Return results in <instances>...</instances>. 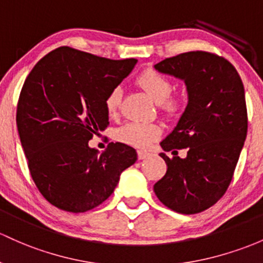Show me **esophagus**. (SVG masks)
Masks as SVG:
<instances>
[{
	"label": "esophagus",
	"instance_id": "obj_1",
	"mask_svg": "<svg viewBox=\"0 0 263 263\" xmlns=\"http://www.w3.org/2000/svg\"><path fill=\"white\" fill-rule=\"evenodd\" d=\"M146 157H149V153H146V152L144 151H138V158H139V160L145 159Z\"/></svg>",
	"mask_w": 263,
	"mask_h": 263
}]
</instances>
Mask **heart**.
<instances>
[{"mask_svg": "<svg viewBox=\"0 0 263 263\" xmlns=\"http://www.w3.org/2000/svg\"><path fill=\"white\" fill-rule=\"evenodd\" d=\"M138 84L149 95V98L158 104L160 110L166 114H173L174 111H177L179 104L176 99L169 98L173 91V85L164 75L154 70H146L138 78ZM121 94H123L121 87L115 86L106 95L105 108L109 115H115L119 110ZM160 134H162V128L158 124L132 121L117 129L115 139L135 148L145 149L151 146L160 137Z\"/></svg>", "mask_w": 263, "mask_h": 263, "instance_id": "1", "label": "heart"}]
</instances>
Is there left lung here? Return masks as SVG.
<instances>
[{
	"label": "left lung",
	"mask_w": 263,
	"mask_h": 263,
	"mask_svg": "<svg viewBox=\"0 0 263 263\" xmlns=\"http://www.w3.org/2000/svg\"><path fill=\"white\" fill-rule=\"evenodd\" d=\"M155 70L184 81L188 104L173 132L160 143L166 173L154 184L158 199L182 214L212 207L227 191L247 135L245 89L224 58L191 51L165 59ZM187 148V157H177Z\"/></svg>",
	"instance_id": "1"
}]
</instances>
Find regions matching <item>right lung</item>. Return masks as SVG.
<instances>
[{
  "instance_id": "right-lung-1",
  "label": "right lung",
  "mask_w": 263,
  "mask_h": 263,
  "mask_svg": "<svg viewBox=\"0 0 263 263\" xmlns=\"http://www.w3.org/2000/svg\"><path fill=\"white\" fill-rule=\"evenodd\" d=\"M138 60H110L63 46L35 65L17 103L18 135L31 177L47 202L81 213L111 196L134 148L110 143L99 155L92 135L109 125L105 98Z\"/></svg>"
}]
</instances>
